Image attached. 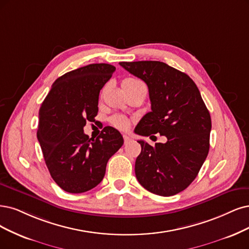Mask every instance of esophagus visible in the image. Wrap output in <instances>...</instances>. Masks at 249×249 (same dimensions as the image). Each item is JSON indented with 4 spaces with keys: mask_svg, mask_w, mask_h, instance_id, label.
Wrapping results in <instances>:
<instances>
[{
    "mask_svg": "<svg viewBox=\"0 0 249 249\" xmlns=\"http://www.w3.org/2000/svg\"><path fill=\"white\" fill-rule=\"evenodd\" d=\"M123 139H124V143H125V144H127V143H129L130 142H132L131 137H129L128 135H124Z\"/></svg>",
    "mask_w": 249,
    "mask_h": 249,
    "instance_id": "1",
    "label": "esophagus"
}]
</instances>
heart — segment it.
Returning <instances> with one entry per match:
<instances>
[{"mask_svg": "<svg viewBox=\"0 0 249 249\" xmlns=\"http://www.w3.org/2000/svg\"><path fill=\"white\" fill-rule=\"evenodd\" d=\"M121 85L125 92L137 90V89L146 90L144 83L142 80L133 78V77H128L123 79L121 82ZM109 122L112 123V125L115 126L116 128H119V129H122V130L126 129V128L129 126V121H128V119L121 115H115L113 117H110Z\"/></svg>", "mask_w": 249, "mask_h": 249, "instance_id": "heart-1", "label": "heart"}]
</instances>
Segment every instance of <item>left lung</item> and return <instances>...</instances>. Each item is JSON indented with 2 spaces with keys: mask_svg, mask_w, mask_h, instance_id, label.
I'll return each mask as SVG.
<instances>
[{
  "mask_svg": "<svg viewBox=\"0 0 249 249\" xmlns=\"http://www.w3.org/2000/svg\"><path fill=\"white\" fill-rule=\"evenodd\" d=\"M149 88L152 112L135 128L142 136L160 133L165 143L155 146L139 141L135 161L141 185L156 195L168 197L187 189L197 177L209 151L211 119L196 84L187 73L161 61L120 62ZM154 136V135H153Z\"/></svg>",
  "mask_w": 249,
  "mask_h": 249,
  "instance_id": "8db88e82",
  "label": "left lung"
}]
</instances>
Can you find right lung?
<instances>
[{
    "mask_svg": "<svg viewBox=\"0 0 249 249\" xmlns=\"http://www.w3.org/2000/svg\"><path fill=\"white\" fill-rule=\"evenodd\" d=\"M116 68L92 63L56 79L39 110L36 137L53 180L68 193L79 194L103 180L108 159L122 146L115 128L105 127L96 139L83 128L94 122L99 92Z\"/></svg>",
    "mask_w": 249,
    "mask_h": 249,
    "instance_id": "obj_1",
    "label": "right lung"
}]
</instances>
